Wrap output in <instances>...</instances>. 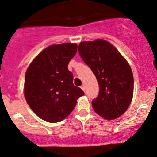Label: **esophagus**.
Returning a JSON list of instances; mask_svg holds the SVG:
<instances>
[{"label": "esophagus", "mask_w": 157, "mask_h": 157, "mask_svg": "<svg viewBox=\"0 0 157 157\" xmlns=\"http://www.w3.org/2000/svg\"><path fill=\"white\" fill-rule=\"evenodd\" d=\"M81 88L82 89V90H84V91H85V86L84 85H82V86H81Z\"/></svg>", "instance_id": "esophagus-1"}]
</instances>
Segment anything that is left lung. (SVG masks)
<instances>
[{
	"mask_svg": "<svg viewBox=\"0 0 157 157\" xmlns=\"http://www.w3.org/2000/svg\"><path fill=\"white\" fill-rule=\"evenodd\" d=\"M78 52L91 69L99 85L94 110L105 120H114L127 110L133 97L134 80L131 67L118 50L102 39L84 41Z\"/></svg>",
	"mask_w": 157,
	"mask_h": 157,
	"instance_id": "8db88e82",
	"label": "left lung"
}]
</instances>
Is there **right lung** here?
Masks as SVG:
<instances>
[{
  "mask_svg": "<svg viewBox=\"0 0 157 157\" xmlns=\"http://www.w3.org/2000/svg\"><path fill=\"white\" fill-rule=\"evenodd\" d=\"M76 43L49 45L32 60L25 72L24 94L28 105L43 121L57 123L72 112L85 93L74 86L68 64Z\"/></svg>",
  "mask_w": 157,
  "mask_h": 157,
  "instance_id": "add662e5",
  "label": "right lung"
}]
</instances>
